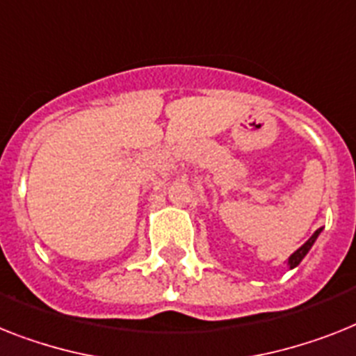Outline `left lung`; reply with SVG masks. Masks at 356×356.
<instances>
[{"label":"left lung","instance_id":"left-lung-1","mask_svg":"<svg viewBox=\"0 0 356 356\" xmlns=\"http://www.w3.org/2000/svg\"><path fill=\"white\" fill-rule=\"evenodd\" d=\"M320 233H322V227L316 229L315 233L311 234L309 240H307V242H305L304 245H302V248L296 249V251L293 252V254H291L289 258H287V266H289V269H295V267L298 266V264H300L302 260H304V257H305V254H307V252H309V249L313 248V243L316 242V238H318Z\"/></svg>","mask_w":356,"mask_h":356}]
</instances>
